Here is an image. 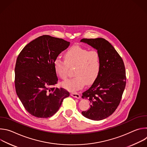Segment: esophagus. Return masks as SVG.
<instances>
[{
    "mask_svg": "<svg viewBox=\"0 0 147 147\" xmlns=\"http://www.w3.org/2000/svg\"><path fill=\"white\" fill-rule=\"evenodd\" d=\"M71 96L74 97V98H77V99H79L80 96L78 94H77V93H71Z\"/></svg>",
    "mask_w": 147,
    "mask_h": 147,
    "instance_id": "1",
    "label": "esophagus"
}]
</instances>
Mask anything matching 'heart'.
<instances>
[{
  "label": "heart",
  "mask_w": 147,
  "mask_h": 147,
  "mask_svg": "<svg viewBox=\"0 0 147 147\" xmlns=\"http://www.w3.org/2000/svg\"><path fill=\"white\" fill-rule=\"evenodd\" d=\"M65 61L57 57L54 61L56 74L61 79L67 77L69 67L75 66L74 77L62 83V86L71 92H76L91 84L97 78L100 70V59L96 51H88L79 45L70 48L65 54Z\"/></svg>",
  "instance_id": "b5f03b06"
}]
</instances>
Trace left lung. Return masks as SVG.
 I'll list each match as a JSON object with an SVG mask.
<instances>
[{
  "label": "left lung",
  "mask_w": 147,
  "mask_h": 147,
  "mask_svg": "<svg viewBox=\"0 0 147 147\" xmlns=\"http://www.w3.org/2000/svg\"><path fill=\"white\" fill-rule=\"evenodd\" d=\"M80 42L96 49L100 59V70L91 87L82 98L90 102V108L82 115L91 120H100L111 116L120 102L125 87L123 61L114 47L102 38L82 39Z\"/></svg>",
  "instance_id": "8db88e82"
}]
</instances>
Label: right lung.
<instances>
[{
  "label": "right lung",
  "mask_w": 147,
  "mask_h": 147,
  "mask_svg": "<svg viewBox=\"0 0 147 147\" xmlns=\"http://www.w3.org/2000/svg\"><path fill=\"white\" fill-rule=\"evenodd\" d=\"M70 42L45 35L28 44L17 57L15 87L26 111L39 118H48L59 110L70 94L55 87L58 81L54 61L66 49Z\"/></svg>",
  "instance_id": "1"
}]
</instances>
